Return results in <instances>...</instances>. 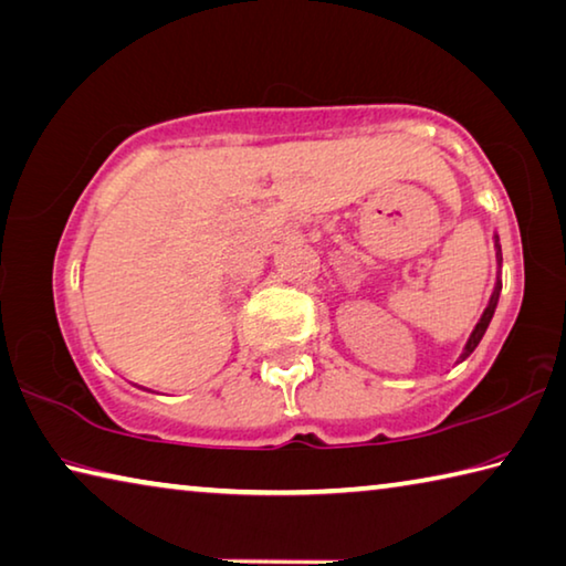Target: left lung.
Masks as SVG:
<instances>
[{"label": "left lung", "instance_id": "8db88e82", "mask_svg": "<svg viewBox=\"0 0 566 566\" xmlns=\"http://www.w3.org/2000/svg\"><path fill=\"white\" fill-rule=\"evenodd\" d=\"M492 240H495L497 280H495V286H492V294H490V302H488V306H485V312H482L480 322L475 324V328H472V334H470V338H468L465 348H462V354H460L458 361H465V358H468L472 352H475L478 344L482 342V336H485V332H488V326H490V322H492V316H495L497 302H500V292H502V280H500V274H502V250H500V240H497V234H492Z\"/></svg>", "mask_w": 566, "mask_h": 566}]
</instances>
